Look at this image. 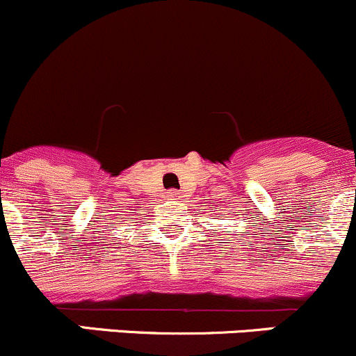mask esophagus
<instances>
[{
    "mask_svg": "<svg viewBox=\"0 0 356 356\" xmlns=\"http://www.w3.org/2000/svg\"><path fill=\"white\" fill-rule=\"evenodd\" d=\"M168 197H170V200H179V192L178 190H170V192H168Z\"/></svg>",
    "mask_w": 356,
    "mask_h": 356,
    "instance_id": "34e87169",
    "label": "esophagus"
}]
</instances>
